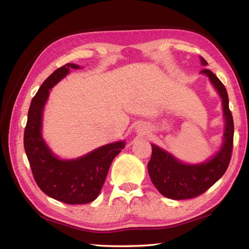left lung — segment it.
Segmentation results:
<instances>
[{
	"instance_id": "left-lung-1",
	"label": "left lung",
	"mask_w": 249,
	"mask_h": 249,
	"mask_svg": "<svg viewBox=\"0 0 249 249\" xmlns=\"http://www.w3.org/2000/svg\"><path fill=\"white\" fill-rule=\"evenodd\" d=\"M201 63L208 65L202 56ZM210 78L215 89L223 99L226 129L224 134V144L220 151L212 160L200 165H185L176 160L168 152L152 144V156L147 163L152 183L155 185L162 196L173 200L192 199L205 193L211 186L224 176L228 168L232 150H233L234 124L229 109V98L227 89L215 73L204 68L201 71Z\"/></svg>"
}]
</instances>
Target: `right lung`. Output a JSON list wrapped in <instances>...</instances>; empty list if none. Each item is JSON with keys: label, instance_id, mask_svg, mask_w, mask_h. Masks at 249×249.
I'll use <instances>...</instances> for the list:
<instances>
[{"label": "right lung", "instance_id": "1", "mask_svg": "<svg viewBox=\"0 0 249 249\" xmlns=\"http://www.w3.org/2000/svg\"><path fill=\"white\" fill-rule=\"evenodd\" d=\"M70 68L77 70L79 66L67 63L57 68L32 99L23 144L35 182L46 195L67 204H84L97 198L111 162L125 143L119 141L100 146L75 160H61L50 152L40 134L43 109L49 89L70 72Z\"/></svg>", "mask_w": 249, "mask_h": 249}]
</instances>
